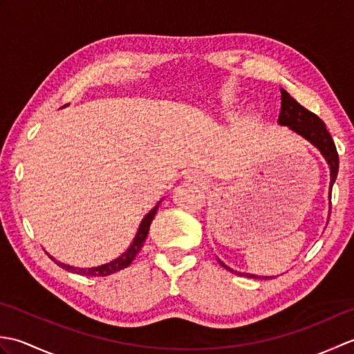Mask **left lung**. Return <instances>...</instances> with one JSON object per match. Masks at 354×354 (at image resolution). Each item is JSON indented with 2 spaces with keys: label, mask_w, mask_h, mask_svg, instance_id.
Segmentation results:
<instances>
[{
  "label": "left lung",
  "mask_w": 354,
  "mask_h": 354,
  "mask_svg": "<svg viewBox=\"0 0 354 354\" xmlns=\"http://www.w3.org/2000/svg\"><path fill=\"white\" fill-rule=\"evenodd\" d=\"M278 123L283 126H289L292 131H295L306 140H309L313 146H317L319 149V152L324 155V158L330 165V176H332V179H330V190H332L333 183L336 181V176H337V170H339V156H337L335 141L332 138V135H330V132L327 131L324 122H322L318 115H315L313 112L307 111L304 106H301V104H299L295 99H292L284 89H281V112H280V118H278ZM219 263L225 269H228L232 272V269H230L227 265H223L222 261ZM239 275H246L250 278H265V280L272 278V277H257L252 274H239Z\"/></svg>",
  "instance_id": "obj_1"
}]
</instances>
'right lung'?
I'll return each instance as SVG.
<instances>
[{
  "instance_id": "1",
  "label": "right lung",
  "mask_w": 354,
  "mask_h": 354,
  "mask_svg": "<svg viewBox=\"0 0 354 354\" xmlns=\"http://www.w3.org/2000/svg\"><path fill=\"white\" fill-rule=\"evenodd\" d=\"M158 212V207H155L152 212H150L146 217L145 221L141 222V227L137 232V237H135V240L132 242L131 248L127 250L122 257H118L117 260L108 263V265H103V266H99V268H89V269H80V268H73V266H68V265H64V263H57L59 266H61L62 269L65 270H70V272H74V274H80V275H86V277H106V275H111L114 272H118V270H122L124 268H127L132 263V260L137 257V254L140 252V250L142 248V243H145V240L147 237V232H149V228H150V223H152L153 217ZM51 260H55L53 257H50Z\"/></svg>"
}]
</instances>
